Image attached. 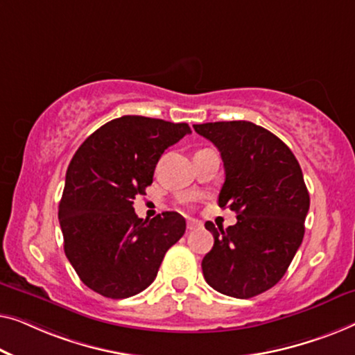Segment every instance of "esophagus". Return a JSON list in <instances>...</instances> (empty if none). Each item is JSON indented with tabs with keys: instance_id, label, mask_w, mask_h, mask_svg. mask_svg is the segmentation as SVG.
I'll list each match as a JSON object with an SVG mask.
<instances>
[{
	"instance_id": "obj_1",
	"label": "esophagus",
	"mask_w": 355,
	"mask_h": 355,
	"mask_svg": "<svg viewBox=\"0 0 355 355\" xmlns=\"http://www.w3.org/2000/svg\"><path fill=\"white\" fill-rule=\"evenodd\" d=\"M202 223L196 220V218H188L187 220V228L188 230H196V228H201Z\"/></svg>"
}]
</instances>
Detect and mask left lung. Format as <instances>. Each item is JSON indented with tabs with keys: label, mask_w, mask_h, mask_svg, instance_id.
I'll return each instance as SVG.
<instances>
[{
	"label": "left lung",
	"mask_w": 355,
	"mask_h": 355,
	"mask_svg": "<svg viewBox=\"0 0 355 355\" xmlns=\"http://www.w3.org/2000/svg\"><path fill=\"white\" fill-rule=\"evenodd\" d=\"M193 127L220 151L218 206L238 220L227 230L206 222L214 246L202 259L204 278L227 296L254 297L283 278L302 243L311 198L301 166L282 139L252 122Z\"/></svg>",
	"instance_id": "8db88e82"
}]
</instances>
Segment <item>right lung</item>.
<instances>
[{"mask_svg": "<svg viewBox=\"0 0 355 355\" xmlns=\"http://www.w3.org/2000/svg\"><path fill=\"white\" fill-rule=\"evenodd\" d=\"M191 133L188 123L123 116L89 135L73 154L59 202L64 252L80 279L104 297L141 293L187 230L178 212L151 220L133 199L153 183L164 151Z\"/></svg>", "mask_w": 355, "mask_h": 355, "instance_id": "add662e5", "label": "right lung"}]
</instances>
